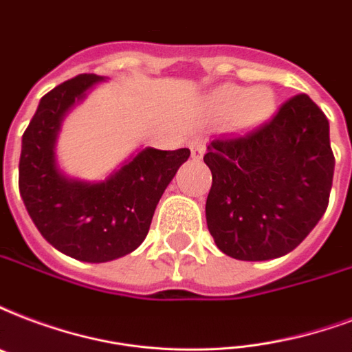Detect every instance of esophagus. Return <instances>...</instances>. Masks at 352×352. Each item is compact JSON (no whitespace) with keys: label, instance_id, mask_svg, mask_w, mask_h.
I'll list each match as a JSON object with an SVG mask.
<instances>
[{"label":"esophagus","instance_id":"esophagus-1","mask_svg":"<svg viewBox=\"0 0 352 352\" xmlns=\"http://www.w3.org/2000/svg\"><path fill=\"white\" fill-rule=\"evenodd\" d=\"M190 151H192V158L199 160L205 155V142L201 140H192L190 142Z\"/></svg>","mask_w":352,"mask_h":352}]
</instances>
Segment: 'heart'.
<instances>
[{
  "label": "heart",
  "mask_w": 352,
  "mask_h": 352,
  "mask_svg": "<svg viewBox=\"0 0 352 352\" xmlns=\"http://www.w3.org/2000/svg\"><path fill=\"white\" fill-rule=\"evenodd\" d=\"M212 107L219 116H234L238 127L254 129L273 116L277 101L267 87L227 85L212 94Z\"/></svg>",
  "instance_id": "heart-1"
}]
</instances>
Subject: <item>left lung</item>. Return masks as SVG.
<instances>
[{
    "mask_svg": "<svg viewBox=\"0 0 352 352\" xmlns=\"http://www.w3.org/2000/svg\"><path fill=\"white\" fill-rule=\"evenodd\" d=\"M212 171L206 225L219 251L236 260L288 254L329 205L334 155L329 120L307 94L280 107L272 122L206 146Z\"/></svg>",
    "mask_w": 352,
    "mask_h": 352,
    "instance_id": "8db88e82",
    "label": "left lung"
}]
</instances>
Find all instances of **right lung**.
Returning <instances> with one entry per match:
<instances>
[{"mask_svg": "<svg viewBox=\"0 0 352 352\" xmlns=\"http://www.w3.org/2000/svg\"><path fill=\"white\" fill-rule=\"evenodd\" d=\"M103 80L82 74L45 94L20 155V194L40 234L60 253L92 264L122 258L146 240L158 201L190 157L186 147H144L103 181L66 175L57 160L64 118Z\"/></svg>", "mask_w": 352, "mask_h": 352, "instance_id": "1", "label": "right lung"}]
</instances>
